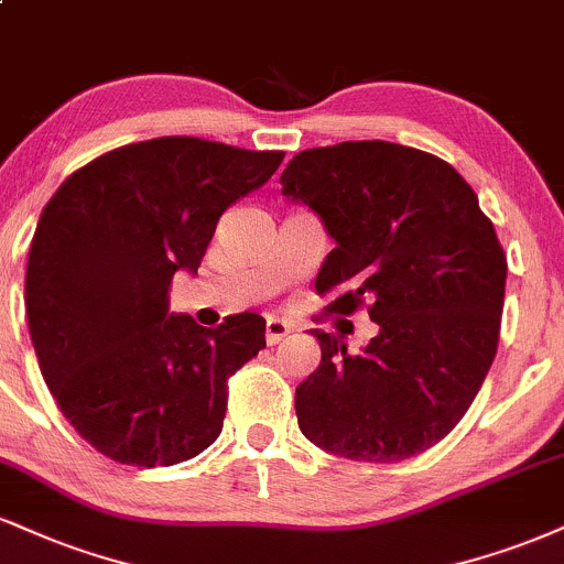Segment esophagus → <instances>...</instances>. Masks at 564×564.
<instances>
[{
	"instance_id": "1",
	"label": "esophagus",
	"mask_w": 564,
	"mask_h": 564,
	"mask_svg": "<svg viewBox=\"0 0 564 564\" xmlns=\"http://www.w3.org/2000/svg\"><path fill=\"white\" fill-rule=\"evenodd\" d=\"M291 334L289 323L286 321H278V317H268V323H264V341L273 347V344L283 341Z\"/></svg>"
}]
</instances>
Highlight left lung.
<instances>
[{
	"instance_id": "left-lung-1",
	"label": "left lung",
	"mask_w": 564,
	"mask_h": 564,
	"mask_svg": "<svg viewBox=\"0 0 564 564\" xmlns=\"http://www.w3.org/2000/svg\"><path fill=\"white\" fill-rule=\"evenodd\" d=\"M283 194L315 209L336 249L315 289L325 312L368 307L359 355L315 328L323 359L296 389L312 444L357 463H399L463 420L499 347L507 254L449 162L391 141L304 149Z\"/></svg>"
}]
</instances>
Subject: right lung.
I'll list each match as a JSON object with an SVG mask.
<instances>
[{
	"label": "right lung",
	"mask_w": 564,
	"mask_h": 564,
	"mask_svg": "<svg viewBox=\"0 0 564 564\" xmlns=\"http://www.w3.org/2000/svg\"><path fill=\"white\" fill-rule=\"evenodd\" d=\"M281 160L160 135L91 160L46 202L25 270L31 341L59 412L105 457L167 467L220 436L228 378L264 349V317L202 328L167 315V291Z\"/></svg>",
	"instance_id": "add662e5"
}]
</instances>
